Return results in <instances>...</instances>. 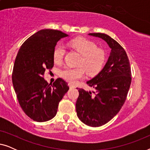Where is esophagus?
I'll use <instances>...</instances> for the list:
<instances>
[{
  "label": "esophagus",
  "mask_w": 150,
  "mask_h": 150,
  "mask_svg": "<svg viewBox=\"0 0 150 150\" xmlns=\"http://www.w3.org/2000/svg\"><path fill=\"white\" fill-rule=\"evenodd\" d=\"M68 85H69V88H70V89H74V88H76V86L74 85H73V84H71V83H69Z\"/></svg>",
  "instance_id": "obj_1"
}]
</instances>
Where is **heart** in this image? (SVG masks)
Wrapping results in <instances>:
<instances>
[{
  "label": "heart",
  "mask_w": 150,
  "mask_h": 150,
  "mask_svg": "<svg viewBox=\"0 0 150 150\" xmlns=\"http://www.w3.org/2000/svg\"><path fill=\"white\" fill-rule=\"evenodd\" d=\"M67 45L81 54L77 67H67L61 71V76L70 83H76L85 76L86 71L90 75L98 72L103 66L106 59V53L103 49L98 48L93 41L85 38H77L69 41ZM65 54V49L63 45L57 44L52 52L55 63H62Z\"/></svg>",
  "instance_id": "obj_1"
}]
</instances>
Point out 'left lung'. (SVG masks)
<instances>
[{
  "mask_svg": "<svg viewBox=\"0 0 150 150\" xmlns=\"http://www.w3.org/2000/svg\"><path fill=\"white\" fill-rule=\"evenodd\" d=\"M106 41L111 48L105 66L87 85L94 90L79 88L76 103L77 115L87 126L99 127L112 120L126 101L132 77L128 57L117 42L104 33H89Z\"/></svg>",
  "mask_w": 150,
  "mask_h": 150,
  "instance_id": "obj_1",
  "label": "left lung"
}]
</instances>
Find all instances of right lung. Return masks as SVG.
<instances>
[{
  "instance_id": "right-lung-1",
  "label": "right lung",
  "mask_w": 150,
  "mask_h": 150,
  "mask_svg": "<svg viewBox=\"0 0 150 150\" xmlns=\"http://www.w3.org/2000/svg\"><path fill=\"white\" fill-rule=\"evenodd\" d=\"M67 35L44 29L28 38L20 47L14 63L12 82L22 109L31 120L46 122L56 115L59 102L69 87L59 78L52 84L44 79L54 66L52 52L61 38Z\"/></svg>"
}]
</instances>
